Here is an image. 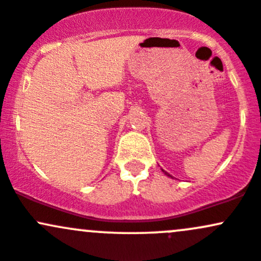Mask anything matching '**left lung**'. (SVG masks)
<instances>
[{"label": "left lung", "mask_w": 261, "mask_h": 261, "mask_svg": "<svg viewBox=\"0 0 261 261\" xmlns=\"http://www.w3.org/2000/svg\"><path fill=\"white\" fill-rule=\"evenodd\" d=\"M162 170H163V169H162ZM163 173H164V174H165V175H167V176H170V178H173V176H172V175H170V174H169V173H167V172H165V170H163Z\"/></svg>", "instance_id": "obj_1"}]
</instances>
